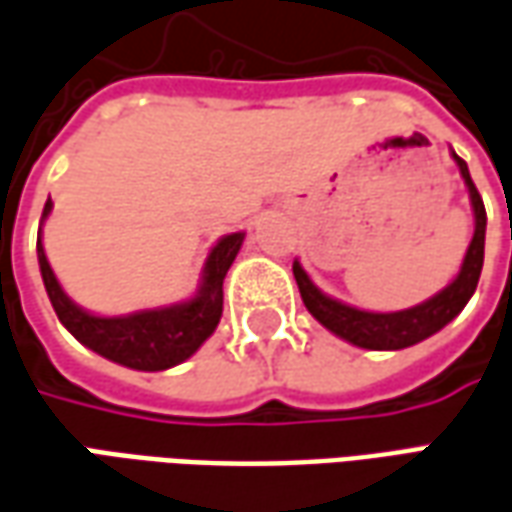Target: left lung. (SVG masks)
Returning <instances> with one entry per match:
<instances>
[{
  "label": "left lung",
  "mask_w": 512,
  "mask_h": 512,
  "mask_svg": "<svg viewBox=\"0 0 512 512\" xmlns=\"http://www.w3.org/2000/svg\"><path fill=\"white\" fill-rule=\"evenodd\" d=\"M451 156L460 165L462 179H465V187H468L476 227L471 246H468L465 260H462L460 274L454 277V283L446 285L431 300L420 302L415 308H406V311H392V314L358 311L353 305H344V302L322 294L311 283L305 269L294 260V277H297V285H300L305 308L311 311V316L319 325H325L330 333H336L344 342L364 347V350H403V347H412V344L434 336L437 330L446 328L448 322L460 314L462 308L468 305V300L474 297L479 274H482V260H485V224H488V215H485V204H482L476 184L471 182L468 165L457 154Z\"/></svg>",
  "instance_id": "obj_1"
}]
</instances>
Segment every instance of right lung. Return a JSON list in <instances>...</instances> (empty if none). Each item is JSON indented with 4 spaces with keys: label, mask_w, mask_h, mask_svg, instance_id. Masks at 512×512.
I'll return each mask as SVG.
<instances>
[{
    "label": "right lung",
    "mask_w": 512,
    "mask_h": 512,
    "mask_svg": "<svg viewBox=\"0 0 512 512\" xmlns=\"http://www.w3.org/2000/svg\"><path fill=\"white\" fill-rule=\"evenodd\" d=\"M50 210L52 201H47L44 218L50 215ZM241 243L243 232H232L212 246L193 300L125 316H95L66 297L58 277L52 274L50 260L44 255L41 229H38L36 252L52 308L61 319V325L78 342L123 367L142 370V373H159L193 356L198 347L210 339L212 330L218 328L221 311H224V277L235 255L241 252Z\"/></svg>",
    "instance_id": "add662e5"
}]
</instances>
